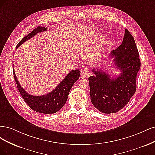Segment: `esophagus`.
Masks as SVG:
<instances>
[{"mask_svg":"<svg viewBox=\"0 0 155 155\" xmlns=\"http://www.w3.org/2000/svg\"><path fill=\"white\" fill-rule=\"evenodd\" d=\"M89 73H88V69L86 68H83L81 71V77H86L88 76Z\"/></svg>","mask_w":155,"mask_h":155,"instance_id":"esophagus-1","label":"esophagus"}]
</instances>
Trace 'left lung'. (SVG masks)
Returning <instances> with one entry per match:
<instances>
[{
  "label": "left lung",
  "instance_id": "1",
  "mask_svg": "<svg viewBox=\"0 0 155 155\" xmlns=\"http://www.w3.org/2000/svg\"><path fill=\"white\" fill-rule=\"evenodd\" d=\"M110 57L114 58L120 75L114 78L102 69L93 68L94 76L89 77L91 101L103 113H114L129 102L137 89V76L140 68V60L132 35L125 29L122 44L113 50Z\"/></svg>",
  "mask_w": 155,
  "mask_h": 155
}]
</instances>
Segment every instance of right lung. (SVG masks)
Segmentation results:
<instances>
[{
	"mask_svg": "<svg viewBox=\"0 0 155 155\" xmlns=\"http://www.w3.org/2000/svg\"><path fill=\"white\" fill-rule=\"evenodd\" d=\"M47 30L48 29L44 27H37L19 42L16 49L24 42L33 37L37 33ZM13 75L18 91L24 101L29 107L38 113L43 114H53L60 110L66 104L69 91L74 82L77 81L80 77V71L79 69L71 70L51 92L42 96H33L29 94L20 85L14 70Z\"/></svg>",
	"mask_w": 155,
	"mask_h": 155,
	"instance_id": "right-lung-1",
	"label": "right lung"
}]
</instances>
